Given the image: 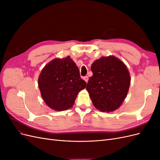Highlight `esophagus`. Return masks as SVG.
I'll list each match as a JSON object with an SVG mask.
<instances>
[{
    "mask_svg": "<svg viewBox=\"0 0 160 160\" xmlns=\"http://www.w3.org/2000/svg\"><path fill=\"white\" fill-rule=\"evenodd\" d=\"M83 79L85 80V81L86 82V83H88V80H89V77L88 76H85L83 77Z\"/></svg>",
    "mask_w": 160,
    "mask_h": 160,
    "instance_id": "obj_1",
    "label": "esophagus"
}]
</instances>
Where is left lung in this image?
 <instances>
[{
	"label": "left lung",
	"mask_w": 160,
	"mask_h": 160,
	"mask_svg": "<svg viewBox=\"0 0 160 160\" xmlns=\"http://www.w3.org/2000/svg\"><path fill=\"white\" fill-rule=\"evenodd\" d=\"M86 89L95 108L112 112L122 105L129 89L131 77L127 66L113 55L95 60Z\"/></svg>",
	"instance_id": "8db88e82"
}]
</instances>
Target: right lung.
<instances>
[{
	"instance_id": "right-lung-1",
	"label": "right lung",
	"mask_w": 160,
	"mask_h": 160,
	"mask_svg": "<svg viewBox=\"0 0 160 160\" xmlns=\"http://www.w3.org/2000/svg\"><path fill=\"white\" fill-rule=\"evenodd\" d=\"M38 88L48 107L65 111L72 107L80 91L86 88L79 68L69 56L51 61L38 76Z\"/></svg>"
}]
</instances>
